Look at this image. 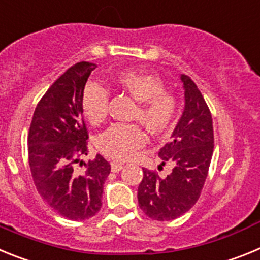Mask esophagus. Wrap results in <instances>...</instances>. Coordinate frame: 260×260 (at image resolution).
I'll return each instance as SVG.
<instances>
[{
    "instance_id": "obj_1",
    "label": "esophagus",
    "mask_w": 260,
    "mask_h": 260,
    "mask_svg": "<svg viewBox=\"0 0 260 260\" xmlns=\"http://www.w3.org/2000/svg\"><path fill=\"white\" fill-rule=\"evenodd\" d=\"M123 168V164L122 162H118V161H113L112 162V172H119L121 169Z\"/></svg>"
}]
</instances>
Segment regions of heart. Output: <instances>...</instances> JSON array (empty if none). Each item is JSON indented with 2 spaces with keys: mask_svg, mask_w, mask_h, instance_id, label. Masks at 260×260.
<instances>
[{
  "mask_svg": "<svg viewBox=\"0 0 260 260\" xmlns=\"http://www.w3.org/2000/svg\"><path fill=\"white\" fill-rule=\"evenodd\" d=\"M114 83L138 100L133 119L141 121L151 134L160 135L171 127L178 112V99L164 88L161 78L142 71H121L114 78ZM109 102L108 88L99 83H89L82 102L86 118L92 125L104 122L109 113ZM146 141V132L141 123H114L98 138V147L109 157L127 160Z\"/></svg>",
  "mask_w": 260,
  "mask_h": 260,
  "instance_id": "1",
  "label": "heart"
}]
</instances>
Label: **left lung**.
Listing matches in <instances>:
<instances>
[{
    "instance_id": "8db88e82",
    "label": "left lung",
    "mask_w": 260,
    "mask_h": 260,
    "mask_svg": "<svg viewBox=\"0 0 260 260\" xmlns=\"http://www.w3.org/2000/svg\"><path fill=\"white\" fill-rule=\"evenodd\" d=\"M185 88V110L172 134V141L158 156L172 164V172L162 177L143 168L138 187V203L148 217L168 221L180 217L201 197L213 153V126L210 108L197 84L181 75ZM160 165L158 169H162Z\"/></svg>"
}]
</instances>
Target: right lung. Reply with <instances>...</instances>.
Wrapping results in <instances>:
<instances>
[{
    "label": "right lung",
    "mask_w": 260,
    "mask_h": 260,
    "mask_svg": "<svg viewBox=\"0 0 260 260\" xmlns=\"http://www.w3.org/2000/svg\"><path fill=\"white\" fill-rule=\"evenodd\" d=\"M91 62H78L58 78L40 99L28 132V162L39 194L69 220H87L102 208L103 186L110 164L102 155L75 164L88 153V132L83 118V92Z\"/></svg>",
    "instance_id": "right-lung-1"
}]
</instances>
